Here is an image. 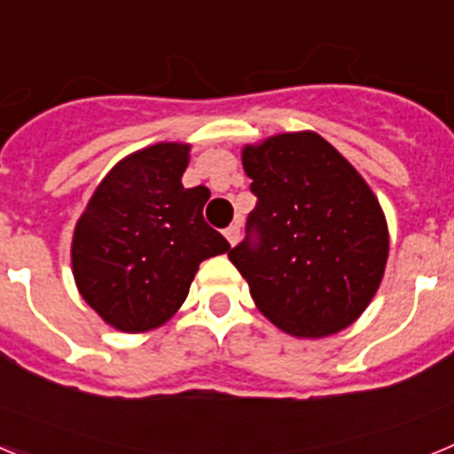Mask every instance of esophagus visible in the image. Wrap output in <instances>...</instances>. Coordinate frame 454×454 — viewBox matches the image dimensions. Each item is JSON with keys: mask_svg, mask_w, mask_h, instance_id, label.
Returning a JSON list of instances; mask_svg holds the SVG:
<instances>
[{"mask_svg": "<svg viewBox=\"0 0 454 454\" xmlns=\"http://www.w3.org/2000/svg\"><path fill=\"white\" fill-rule=\"evenodd\" d=\"M224 239L230 240V246H236V243H239V239H240V224L239 223L230 224V227L224 230Z\"/></svg>", "mask_w": 454, "mask_h": 454, "instance_id": "obj_1", "label": "esophagus"}]
</instances>
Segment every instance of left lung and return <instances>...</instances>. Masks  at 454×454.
Masks as SVG:
<instances>
[{"instance_id":"left-lung-1","label":"left lung","mask_w":454,"mask_h":454,"mask_svg":"<svg viewBox=\"0 0 454 454\" xmlns=\"http://www.w3.org/2000/svg\"><path fill=\"white\" fill-rule=\"evenodd\" d=\"M256 207L227 256L256 307L293 336L334 334L359 318L382 282L388 231L359 172L311 131L243 150Z\"/></svg>"}]
</instances>
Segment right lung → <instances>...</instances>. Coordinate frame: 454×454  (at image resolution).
<instances>
[{"label":"right lung","mask_w":454,"mask_h":454,"mask_svg":"<svg viewBox=\"0 0 454 454\" xmlns=\"http://www.w3.org/2000/svg\"><path fill=\"white\" fill-rule=\"evenodd\" d=\"M188 145L159 143L127 156L98 186L72 240L83 300L108 325L145 332L186 300L198 266L230 250L208 227L207 186L184 188Z\"/></svg>","instance_id":"1"}]
</instances>
